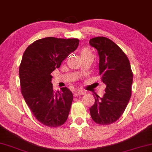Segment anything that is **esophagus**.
I'll return each instance as SVG.
<instances>
[{"label":"esophagus","instance_id":"obj_1","mask_svg":"<svg viewBox=\"0 0 152 152\" xmlns=\"http://www.w3.org/2000/svg\"><path fill=\"white\" fill-rule=\"evenodd\" d=\"M83 94H84V92H83V91H82V90H76L74 92V96H80V95H83Z\"/></svg>","mask_w":152,"mask_h":152}]
</instances>
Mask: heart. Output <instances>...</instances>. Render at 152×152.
I'll return each mask as SVG.
<instances>
[{"label":"heart","instance_id":"heart-1","mask_svg":"<svg viewBox=\"0 0 152 152\" xmlns=\"http://www.w3.org/2000/svg\"><path fill=\"white\" fill-rule=\"evenodd\" d=\"M92 56V53L88 48H83L80 51V56L82 57H85V56Z\"/></svg>","mask_w":152,"mask_h":152}]
</instances>
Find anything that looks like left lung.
Returning <instances> with one entry per match:
<instances>
[{"instance_id":"1","label":"left lung","mask_w":152,"mask_h":152,"mask_svg":"<svg viewBox=\"0 0 152 152\" xmlns=\"http://www.w3.org/2000/svg\"><path fill=\"white\" fill-rule=\"evenodd\" d=\"M90 44L98 51L99 75L106 85L104 96H94L90 115L96 124H111L122 116L130 100L133 72L126 55L112 40L96 37Z\"/></svg>"}]
</instances>
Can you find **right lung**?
I'll return each mask as SVG.
<instances>
[{"label": "right lung", "mask_w": 152, "mask_h": 152, "mask_svg": "<svg viewBox=\"0 0 152 152\" xmlns=\"http://www.w3.org/2000/svg\"><path fill=\"white\" fill-rule=\"evenodd\" d=\"M79 39L45 37L26 48L19 66L21 90L37 120L45 126L58 127L67 120L73 101L67 88L55 92L50 75L76 49Z\"/></svg>", "instance_id": "obj_1"}]
</instances>
